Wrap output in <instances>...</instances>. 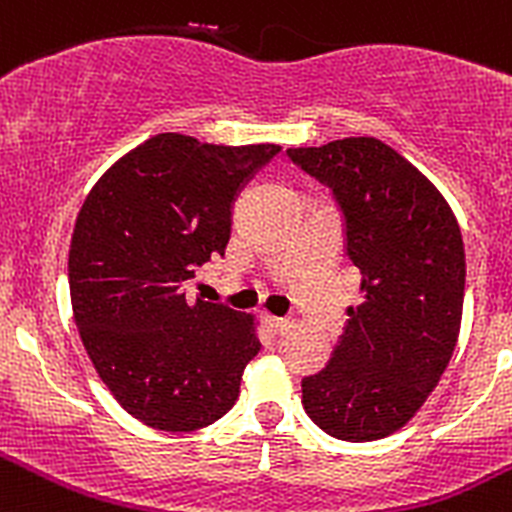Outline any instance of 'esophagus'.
<instances>
[{
	"instance_id": "esophagus-1",
	"label": "esophagus",
	"mask_w": 512,
	"mask_h": 512,
	"mask_svg": "<svg viewBox=\"0 0 512 512\" xmlns=\"http://www.w3.org/2000/svg\"><path fill=\"white\" fill-rule=\"evenodd\" d=\"M265 322L272 332H282L290 327V320H287V317H275V315H270V312H265Z\"/></svg>"
}]
</instances>
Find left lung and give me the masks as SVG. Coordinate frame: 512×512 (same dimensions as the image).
Masks as SVG:
<instances>
[{
	"instance_id": "left-lung-1",
	"label": "left lung",
	"mask_w": 512,
	"mask_h": 512,
	"mask_svg": "<svg viewBox=\"0 0 512 512\" xmlns=\"http://www.w3.org/2000/svg\"><path fill=\"white\" fill-rule=\"evenodd\" d=\"M287 155L340 202L362 277L340 345L302 380V408L337 440L388 438L423 408L453 357L465 295L460 225L438 187L375 137Z\"/></svg>"
}]
</instances>
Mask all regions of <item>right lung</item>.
Here are the masks:
<instances>
[{
	"label": "right lung",
	"instance_id": "right-lung-1",
	"mask_svg": "<svg viewBox=\"0 0 512 512\" xmlns=\"http://www.w3.org/2000/svg\"><path fill=\"white\" fill-rule=\"evenodd\" d=\"M280 145H205L165 132L89 190L69 245L79 337L119 405L167 433L220 420L260 352L255 315L185 297L230 242L232 202Z\"/></svg>",
	"mask_w": 512,
	"mask_h": 512
}]
</instances>
